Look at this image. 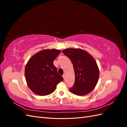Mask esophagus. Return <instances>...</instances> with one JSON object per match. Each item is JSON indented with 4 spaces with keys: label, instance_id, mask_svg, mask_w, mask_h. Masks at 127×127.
Returning <instances> with one entry per match:
<instances>
[{
    "label": "esophagus",
    "instance_id": "esophagus-1",
    "mask_svg": "<svg viewBox=\"0 0 127 127\" xmlns=\"http://www.w3.org/2000/svg\"><path fill=\"white\" fill-rule=\"evenodd\" d=\"M63 77L64 79V78H65V77H66V75H65V74H64V75H63Z\"/></svg>",
    "mask_w": 127,
    "mask_h": 127
}]
</instances>
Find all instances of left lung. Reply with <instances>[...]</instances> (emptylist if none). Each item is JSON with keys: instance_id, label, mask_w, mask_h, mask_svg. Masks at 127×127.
<instances>
[{"instance_id": "8db88e82", "label": "left lung", "mask_w": 127, "mask_h": 127, "mask_svg": "<svg viewBox=\"0 0 127 127\" xmlns=\"http://www.w3.org/2000/svg\"><path fill=\"white\" fill-rule=\"evenodd\" d=\"M63 52L71 60L75 72V81L69 88L70 91L77 95L89 93L96 85L99 77V70L95 59L80 49H67Z\"/></svg>"}]
</instances>
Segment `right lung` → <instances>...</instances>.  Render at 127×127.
Wrapping results in <instances>:
<instances>
[{
  "instance_id": "right-lung-1",
  "label": "right lung",
  "mask_w": 127,
  "mask_h": 127,
  "mask_svg": "<svg viewBox=\"0 0 127 127\" xmlns=\"http://www.w3.org/2000/svg\"><path fill=\"white\" fill-rule=\"evenodd\" d=\"M60 50H44L34 55L27 63L25 76L28 85L34 93L44 96L56 90L57 84L64 80L58 74L53 61Z\"/></svg>"
}]
</instances>
